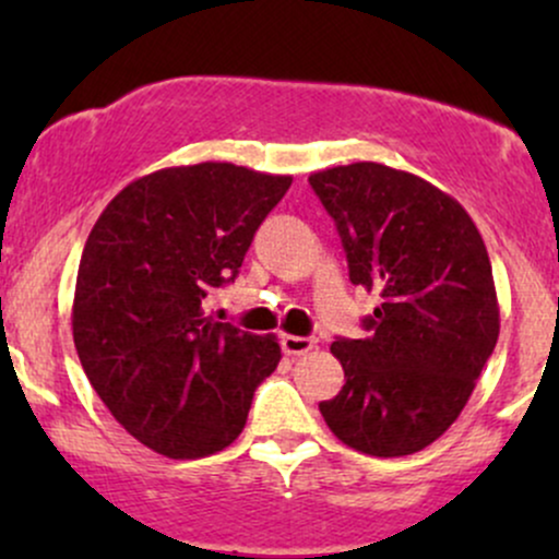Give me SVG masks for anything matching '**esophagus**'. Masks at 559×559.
I'll list each match as a JSON object with an SVG mask.
<instances>
[{"mask_svg":"<svg viewBox=\"0 0 559 559\" xmlns=\"http://www.w3.org/2000/svg\"><path fill=\"white\" fill-rule=\"evenodd\" d=\"M281 346H284L286 355L297 357V355H307V352H312L318 346L316 338H307V336H281Z\"/></svg>","mask_w":559,"mask_h":559,"instance_id":"obj_1","label":"esophagus"}]
</instances>
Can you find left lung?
Masks as SVG:
<instances>
[{"mask_svg": "<svg viewBox=\"0 0 559 559\" xmlns=\"http://www.w3.org/2000/svg\"><path fill=\"white\" fill-rule=\"evenodd\" d=\"M310 186L336 221L349 281L381 297L368 336L331 344L346 383L320 413L362 454L420 452L457 420L497 346L486 243L457 199L413 173L352 163Z\"/></svg>", "mask_w": 559, "mask_h": 559, "instance_id": "obj_1", "label": "left lung"}]
</instances>
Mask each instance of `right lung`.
Listing matches in <instances>:
<instances>
[{"mask_svg": "<svg viewBox=\"0 0 559 559\" xmlns=\"http://www.w3.org/2000/svg\"><path fill=\"white\" fill-rule=\"evenodd\" d=\"M292 186L230 163L131 181L83 247L73 342L99 400L141 444L197 460L234 444L281 346L204 316L239 273L254 230Z\"/></svg>", "mask_w": 559, "mask_h": 559, "instance_id": "right-lung-1", "label": "right lung"}]
</instances>
